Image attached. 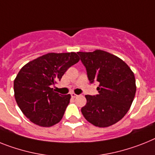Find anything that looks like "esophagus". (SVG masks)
I'll return each mask as SVG.
<instances>
[{"instance_id": "34e87169", "label": "esophagus", "mask_w": 155, "mask_h": 155, "mask_svg": "<svg viewBox=\"0 0 155 155\" xmlns=\"http://www.w3.org/2000/svg\"><path fill=\"white\" fill-rule=\"evenodd\" d=\"M71 97L76 98V97H78V95H77V94H75V93H71Z\"/></svg>"}]
</instances>
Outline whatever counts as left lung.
Here are the masks:
<instances>
[{
  "label": "left lung",
  "mask_w": 155,
  "mask_h": 155,
  "mask_svg": "<svg viewBox=\"0 0 155 155\" xmlns=\"http://www.w3.org/2000/svg\"><path fill=\"white\" fill-rule=\"evenodd\" d=\"M78 54L86 67L88 80L100 84L98 95L85 96L87 104L81 113L95 126H110L123 118L133 104L137 91L134 73L122 59L107 51Z\"/></svg>",
  "instance_id": "left-lung-1"
}]
</instances>
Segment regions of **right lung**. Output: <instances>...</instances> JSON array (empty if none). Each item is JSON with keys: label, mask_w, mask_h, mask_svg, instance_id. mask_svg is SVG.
Returning a JSON list of instances; mask_svg holds the SVG:
<instances>
[{"label": "right lung", "mask_w": 155, "mask_h": 155, "mask_svg": "<svg viewBox=\"0 0 155 155\" xmlns=\"http://www.w3.org/2000/svg\"><path fill=\"white\" fill-rule=\"evenodd\" d=\"M79 60L75 52H51L21 68L14 80L15 98L31 122L51 127L61 121L71 96L55 92L51 85L60 81L67 69Z\"/></svg>", "instance_id": "obj_1"}]
</instances>
